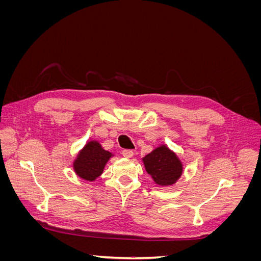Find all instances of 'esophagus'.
Here are the masks:
<instances>
[{
	"label": "esophagus",
	"instance_id": "34e87169",
	"mask_svg": "<svg viewBox=\"0 0 261 261\" xmlns=\"http://www.w3.org/2000/svg\"><path fill=\"white\" fill-rule=\"evenodd\" d=\"M122 154H123V156H125V158H132L133 154H134V152H133V150L124 149L123 151H122Z\"/></svg>",
	"mask_w": 261,
	"mask_h": 261
}]
</instances>
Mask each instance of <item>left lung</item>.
<instances>
[{
  "mask_svg": "<svg viewBox=\"0 0 261 261\" xmlns=\"http://www.w3.org/2000/svg\"><path fill=\"white\" fill-rule=\"evenodd\" d=\"M143 161L148 174L151 175L155 184L162 186L174 184L183 172L181 162L167 146L154 149Z\"/></svg>",
  "mask_w": 261,
  "mask_h": 261,
  "instance_id": "1",
  "label": "left lung"
}]
</instances>
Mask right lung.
<instances>
[{"instance_id": "obj_1", "label": "right lung", "mask_w": 261, "mask_h": 261, "mask_svg": "<svg viewBox=\"0 0 261 261\" xmlns=\"http://www.w3.org/2000/svg\"><path fill=\"white\" fill-rule=\"evenodd\" d=\"M110 153L100 146L98 141H90L78 154L74 162L76 174L87 180H94L103 172L105 165L111 158Z\"/></svg>"}]
</instances>
